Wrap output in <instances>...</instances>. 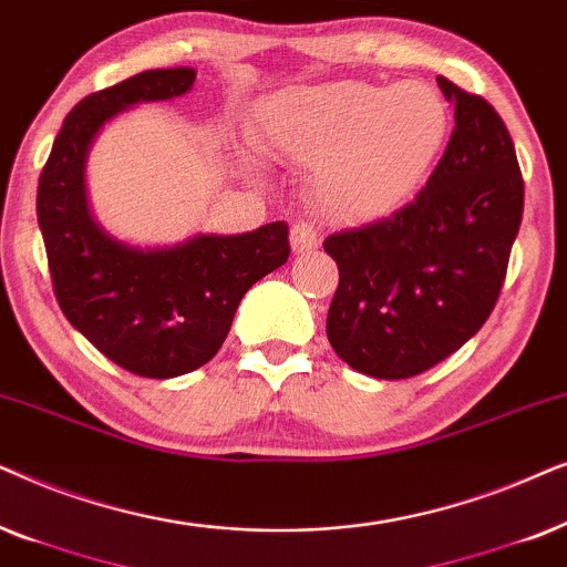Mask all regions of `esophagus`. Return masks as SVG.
<instances>
[{
  "instance_id": "obj_1",
  "label": "esophagus",
  "mask_w": 567,
  "mask_h": 567,
  "mask_svg": "<svg viewBox=\"0 0 567 567\" xmlns=\"http://www.w3.org/2000/svg\"><path fill=\"white\" fill-rule=\"evenodd\" d=\"M290 246H292V254L313 251V248H319V233L313 230V225L296 223L290 228Z\"/></svg>"
}]
</instances>
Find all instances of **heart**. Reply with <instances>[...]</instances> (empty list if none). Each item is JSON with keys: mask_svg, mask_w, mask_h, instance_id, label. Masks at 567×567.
I'll return each mask as SVG.
<instances>
[{"mask_svg": "<svg viewBox=\"0 0 567 567\" xmlns=\"http://www.w3.org/2000/svg\"><path fill=\"white\" fill-rule=\"evenodd\" d=\"M449 130V105L425 82L339 80L277 95L256 124V142L279 161L316 171L313 202L323 217L371 225L410 205Z\"/></svg>", "mask_w": 567, "mask_h": 567, "instance_id": "obj_1", "label": "heart"}]
</instances>
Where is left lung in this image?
<instances>
[{
  "instance_id": "left-lung-1",
  "label": "left lung",
  "mask_w": 567,
  "mask_h": 567,
  "mask_svg": "<svg viewBox=\"0 0 567 567\" xmlns=\"http://www.w3.org/2000/svg\"><path fill=\"white\" fill-rule=\"evenodd\" d=\"M456 126L412 205L334 233L339 285L327 316L334 352L373 379H412L454 354L493 313L524 215V178L485 97L437 78Z\"/></svg>"
}]
</instances>
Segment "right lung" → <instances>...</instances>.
<instances>
[{"label": "right lung", "instance_id": "right-lung-1", "mask_svg": "<svg viewBox=\"0 0 567 567\" xmlns=\"http://www.w3.org/2000/svg\"><path fill=\"white\" fill-rule=\"evenodd\" d=\"M194 80L192 66L147 70L87 95L64 118L38 178V228L59 308L105 358L145 379H176L213 360L240 298L290 256L282 220L142 248L93 217L85 168L103 126L134 105L186 95Z\"/></svg>", "mask_w": 567, "mask_h": 567}]
</instances>
